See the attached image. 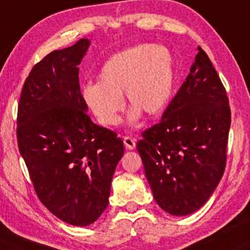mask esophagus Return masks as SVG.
Here are the masks:
<instances>
[{
    "label": "esophagus",
    "mask_w": 250,
    "mask_h": 250,
    "mask_svg": "<svg viewBox=\"0 0 250 250\" xmlns=\"http://www.w3.org/2000/svg\"><path fill=\"white\" fill-rule=\"evenodd\" d=\"M124 144H125V146L127 149H135L136 140H135V138L126 136V137H124Z\"/></svg>",
    "instance_id": "34e87169"
}]
</instances>
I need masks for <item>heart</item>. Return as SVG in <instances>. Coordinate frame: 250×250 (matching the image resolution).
Here are the masks:
<instances>
[{
    "instance_id": "b5f03b06",
    "label": "heart",
    "mask_w": 250,
    "mask_h": 250,
    "mask_svg": "<svg viewBox=\"0 0 250 250\" xmlns=\"http://www.w3.org/2000/svg\"><path fill=\"white\" fill-rule=\"evenodd\" d=\"M174 78V61L168 49L158 44L136 45L108 59L100 69L97 84L83 87V97L97 122L112 127L120 122L123 94L132 104L128 115L132 122L141 112L163 113L171 100Z\"/></svg>"
}]
</instances>
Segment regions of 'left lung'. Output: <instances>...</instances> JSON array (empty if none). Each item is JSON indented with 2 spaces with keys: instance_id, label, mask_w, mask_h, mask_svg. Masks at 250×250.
Instances as JSON below:
<instances>
[{
  "instance_id": "left-lung-1",
  "label": "left lung",
  "mask_w": 250,
  "mask_h": 250,
  "mask_svg": "<svg viewBox=\"0 0 250 250\" xmlns=\"http://www.w3.org/2000/svg\"><path fill=\"white\" fill-rule=\"evenodd\" d=\"M230 125L225 86L199 48L160 122L137 143L153 196L165 212L187 215L207 202L225 171Z\"/></svg>"
}]
</instances>
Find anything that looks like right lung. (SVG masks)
Listing matches in <instances>:
<instances>
[{"instance_id": "add662e5", "label": "right lung", "mask_w": 250, "mask_h": 250, "mask_svg": "<svg viewBox=\"0 0 250 250\" xmlns=\"http://www.w3.org/2000/svg\"><path fill=\"white\" fill-rule=\"evenodd\" d=\"M89 41L54 50L33 66L18 104L17 140L41 202L59 219L87 226L108 206L124 154L117 133L94 124L79 86Z\"/></svg>"}]
</instances>
